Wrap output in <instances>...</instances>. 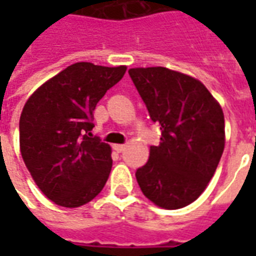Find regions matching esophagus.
Wrapping results in <instances>:
<instances>
[{
	"instance_id": "34e87169",
	"label": "esophagus",
	"mask_w": 256,
	"mask_h": 256,
	"mask_svg": "<svg viewBox=\"0 0 256 256\" xmlns=\"http://www.w3.org/2000/svg\"><path fill=\"white\" fill-rule=\"evenodd\" d=\"M124 148H126V145H124V144H115V145H114V150H116V152H123V150H124Z\"/></svg>"
}]
</instances>
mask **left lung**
<instances>
[{
	"mask_svg": "<svg viewBox=\"0 0 256 256\" xmlns=\"http://www.w3.org/2000/svg\"><path fill=\"white\" fill-rule=\"evenodd\" d=\"M128 74L160 126V144L137 170L140 188L154 204L178 210L207 188L225 148L220 102L198 79L166 67L130 68Z\"/></svg>",
	"mask_w": 256,
	"mask_h": 256,
	"instance_id": "left-lung-1",
	"label": "left lung"
}]
</instances>
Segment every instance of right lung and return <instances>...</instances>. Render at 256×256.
<instances>
[{
  "label": "right lung",
  "mask_w": 256,
  "mask_h": 256,
  "mask_svg": "<svg viewBox=\"0 0 256 256\" xmlns=\"http://www.w3.org/2000/svg\"><path fill=\"white\" fill-rule=\"evenodd\" d=\"M126 66L75 63L42 84L26 101L19 122L20 154L41 192L76 208L98 194L110 177L111 146L87 136L93 111Z\"/></svg>",
  "instance_id": "right-lung-1"
}]
</instances>
